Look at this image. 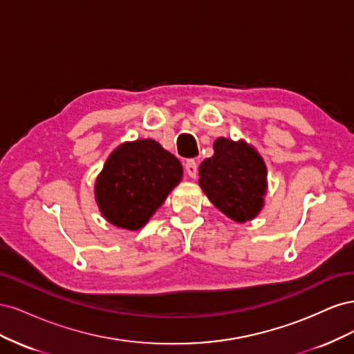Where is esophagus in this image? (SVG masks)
<instances>
[{"mask_svg":"<svg viewBox=\"0 0 354 354\" xmlns=\"http://www.w3.org/2000/svg\"><path fill=\"white\" fill-rule=\"evenodd\" d=\"M185 168H186V173L189 177L195 178L198 176V162L195 159H187L185 164Z\"/></svg>","mask_w":354,"mask_h":354,"instance_id":"1","label":"esophagus"}]
</instances>
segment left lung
<instances>
[{
	"instance_id": "1",
	"label": "left lung",
	"mask_w": 354,
	"mask_h": 354,
	"mask_svg": "<svg viewBox=\"0 0 354 354\" xmlns=\"http://www.w3.org/2000/svg\"><path fill=\"white\" fill-rule=\"evenodd\" d=\"M266 165L245 142L217 138L214 156L199 167V186L223 214L234 221L252 220L263 207Z\"/></svg>"
}]
</instances>
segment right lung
<instances>
[{
	"mask_svg": "<svg viewBox=\"0 0 354 354\" xmlns=\"http://www.w3.org/2000/svg\"><path fill=\"white\" fill-rule=\"evenodd\" d=\"M183 176L180 160L151 138L124 143L106 160L95 181V198L106 220L137 230Z\"/></svg>",
	"mask_w": 354,
	"mask_h": 354,
	"instance_id": "obj_1",
	"label": "right lung"
}]
</instances>
